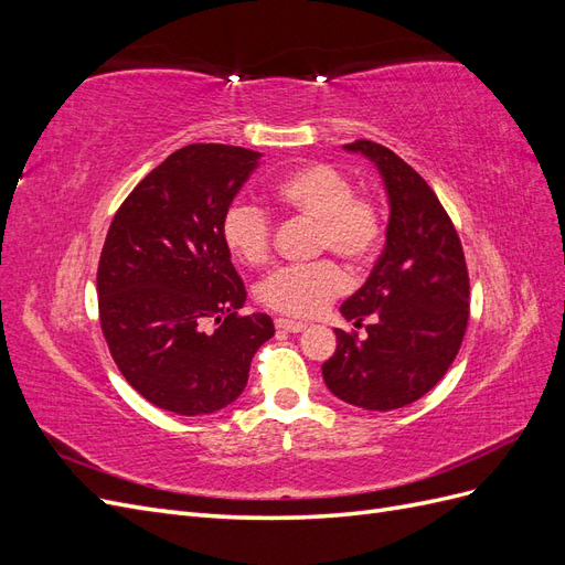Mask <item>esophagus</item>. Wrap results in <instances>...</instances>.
<instances>
[{
	"mask_svg": "<svg viewBox=\"0 0 565 565\" xmlns=\"http://www.w3.org/2000/svg\"><path fill=\"white\" fill-rule=\"evenodd\" d=\"M276 328L280 330V332H303L306 328H309V324L306 322H299V320H289V318H278L276 320Z\"/></svg>",
	"mask_w": 565,
	"mask_h": 565,
	"instance_id": "1",
	"label": "esophagus"
}]
</instances>
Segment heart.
Masks as SVG:
<instances>
[{"mask_svg":"<svg viewBox=\"0 0 565 565\" xmlns=\"http://www.w3.org/2000/svg\"><path fill=\"white\" fill-rule=\"evenodd\" d=\"M273 193L285 210L316 221L320 252H334L353 266L367 264L377 252L382 241L380 204L367 195H355L353 181L339 167L330 162L301 164L287 172ZM221 237L243 264L259 266L270 249V221L256 204L235 202L221 218ZM344 289V270L332 262H320L276 270L262 282L259 299L270 311L311 318Z\"/></svg>","mask_w":565,"mask_h":565,"instance_id":"heart-1","label":"heart"}]
</instances>
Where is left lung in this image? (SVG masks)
Here are the masks:
<instances>
[{
	"mask_svg": "<svg viewBox=\"0 0 565 565\" xmlns=\"http://www.w3.org/2000/svg\"><path fill=\"white\" fill-rule=\"evenodd\" d=\"M388 198L386 245L365 285L341 303L361 328L355 339L334 330L337 351L322 363L328 388L363 409H396L419 401L448 372L469 320V276L457 231L436 193L396 152L355 141Z\"/></svg>",
	"mask_w": 565,
	"mask_h": 565,
	"instance_id": "left-lung-1",
	"label": "left lung"
}]
</instances>
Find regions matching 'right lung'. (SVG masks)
<instances>
[{
  "label": "right lung",
  "instance_id": "1",
  "mask_svg": "<svg viewBox=\"0 0 565 565\" xmlns=\"http://www.w3.org/2000/svg\"><path fill=\"white\" fill-rule=\"evenodd\" d=\"M262 152L193 143L172 152L117 210L98 262V316L113 361L141 396L183 417L212 415L247 386L276 334L266 313L237 316L247 292L221 218ZM212 319L214 331H204Z\"/></svg>",
  "mask_w": 565,
  "mask_h": 565
}]
</instances>
